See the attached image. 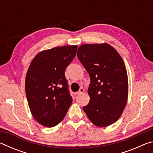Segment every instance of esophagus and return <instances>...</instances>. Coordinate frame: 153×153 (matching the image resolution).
Segmentation results:
<instances>
[{"instance_id": "esophagus-1", "label": "esophagus", "mask_w": 153, "mask_h": 153, "mask_svg": "<svg viewBox=\"0 0 153 153\" xmlns=\"http://www.w3.org/2000/svg\"><path fill=\"white\" fill-rule=\"evenodd\" d=\"M84 92V89L83 88H81L79 89V91L76 93V94H77V95H79V94H82V93Z\"/></svg>"}]
</instances>
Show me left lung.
<instances>
[{"label":"left lung","mask_w":153,"mask_h":153,"mask_svg":"<svg viewBox=\"0 0 153 153\" xmlns=\"http://www.w3.org/2000/svg\"><path fill=\"white\" fill-rule=\"evenodd\" d=\"M77 56L90 77V100L83 110L95 126L111 125L120 117L128 100V74L123 59L107 43L82 45Z\"/></svg>","instance_id":"8db88e82"}]
</instances>
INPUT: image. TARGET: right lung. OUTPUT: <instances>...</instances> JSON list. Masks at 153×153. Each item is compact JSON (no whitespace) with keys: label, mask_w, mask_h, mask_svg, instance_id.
Listing matches in <instances>:
<instances>
[{"label":"right lung","mask_w":153,"mask_h":153,"mask_svg":"<svg viewBox=\"0 0 153 153\" xmlns=\"http://www.w3.org/2000/svg\"><path fill=\"white\" fill-rule=\"evenodd\" d=\"M77 46H63L43 51L30 63L25 88L33 117L41 125L54 127L65 117L72 103L65 76L76 55Z\"/></svg>","instance_id":"add662e5"}]
</instances>
